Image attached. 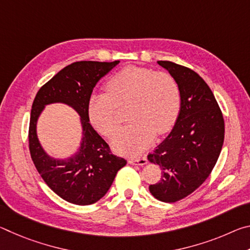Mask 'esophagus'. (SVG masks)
I'll return each instance as SVG.
<instances>
[{"mask_svg":"<svg viewBox=\"0 0 250 250\" xmlns=\"http://www.w3.org/2000/svg\"><path fill=\"white\" fill-rule=\"evenodd\" d=\"M130 164H137V166H145L146 164V156H139V158H130L128 160Z\"/></svg>","mask_w":250,"mask_h":250,"instance_id":"esophagus-1","label":"esophagus"}]
</instances>
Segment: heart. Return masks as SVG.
<instances>
[{
	"instance_id": "heart-1",
	"label": "heart",
	"mask_w": 250,
	"mask_h": 250,
	"mask_svg": "<svg viewBox=\"0 0 250 250\" xmlns=\"http://www.w3.org/2000/svg\"><path fill=\"white\" fill-rule=\"evenodd\" d=\"M107 94H92L87 112L91 125L101 134L115 132L118 108L128 105L130 124L112 138L118 152L135 154L153 140L155 133L164 134L176 124L181 111V91L170 74L150 68L129 66L112 75L105 83Z\"/></svg>"
}]
</instances>
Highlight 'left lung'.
Here are the masks:
<instances>
[{
    "instance_id": "1",
    "label": "left lung",
    "mask_w": 250,
    "mask_h": 250,
    "mask_svg": "<svg viewBox=\"0 0 250 250\" xmlns=\"http://www.w3.org/2000/svg\"><path fill=\"white\" fill-rule=\"evenodd\" d=\"M158 64L174 77L181 91V111L170 134L147 154L162 170L149 189L156 200H183L204 183L221 154L225 125L222 110L204 79L188 67L168 61Z\"/></svg>"
}]
</instances>
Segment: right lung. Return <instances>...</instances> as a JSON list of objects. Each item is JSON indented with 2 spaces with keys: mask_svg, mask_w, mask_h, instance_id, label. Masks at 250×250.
Wrapping results in <instances>:
<instances>
[{
  "mask_svg": "<svg viewBox=\"0 0 250 250\" xmlns=\"http://www.w3.org/2000/svg\"><path fill=\"white\" fill-rule=\"evenodd\" d=\"M119 61H83L66 66L41 87L33 101L28 128L32 160L42 179L62 200L76 205L99 201L111 186L118 171L126 164L115 155L108 143L89 124L88 99L101 77ZM53 102L71 105L82 117L83 141L79 153L68 160H54L46 155L36 135V122L43 105Z\"/></svg>",
  "mask_w": 250,
  "mask_h": 250,
  "instance_id": "add662e5",
  "label": "right lung"
}]
</instances>
